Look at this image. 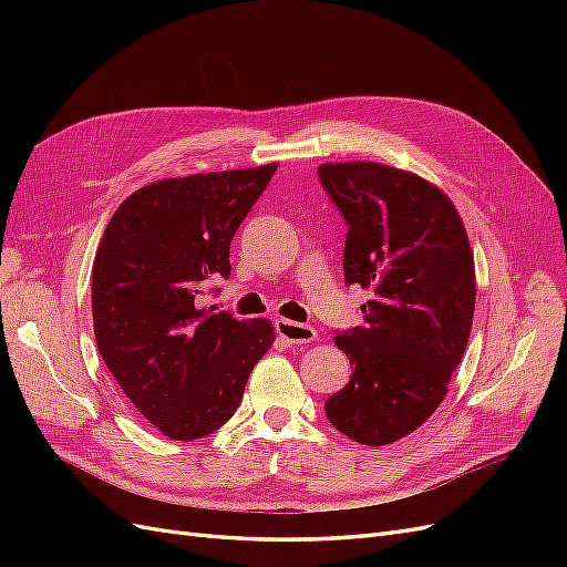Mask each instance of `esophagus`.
I'll use <instances>...</instances> for the list:
<instances>
[{"mask_svg":"<svg viewBox=\"0 0 567 567\" xmlns=\"http://www.w3.org/2000/svg\"><path fill=\"white\" fill-rule=\"evenodd\" d=\"M274 329H277V336L284 338L288 346H305V342L317 340V331L312 326H302L290 319H277L274 321Z\"/></svg>","mask_w":567,"mask_h":567,"instance_id":"34e87169","label":"esophagus"}]
</instances>
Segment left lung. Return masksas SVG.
Instances as JSON below:
<instances>
[{"label":"left lung","instance_id":"8db88e82","mask_svg":"<svg viewBox=\"0 0 567 567\" xmlns=\"http://www.w3.org/2000/svg\"><path fill=\"white\" fill-rule=\"evenodd\" d=\"M319 179L348 221L346 284L371 293L364 323L336 336L352 375L323 409L342 435L383 447L447 394L473 326V250L447 194L414 173L354 161L323 163Z\"/></svg>","mask_w":567,"mask_h":567}]
</instances>
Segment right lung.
Returning a JSON list of instances; mask_svg holds the SVG:
<instances>
[{
	"label": "right lung",
	"instance_id": "right-lung-1",
	"mask_svg": "<svg viewBox=\"0 0 567 567\" xmlns=\"http://www.w3.org/2000/svg\"><path fill=\"white\" fill-rule=\"evenodd\" d=\"M277 163L142 186L120 203L92 269L101 357L140 414L169 440L215 433L241 404L252 367L271 348L267 319L198 307L229 279L236 229Z\"/></svg>",
	"mask_w": 567,
	"mask_h": 567
}]
</instances>
